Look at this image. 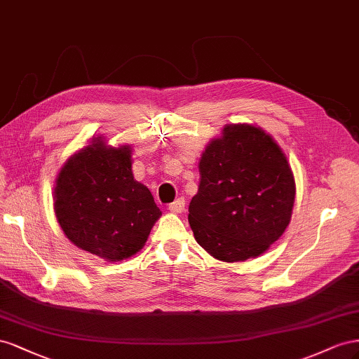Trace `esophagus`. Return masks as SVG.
Wrapping results in <instances>:
<instances>
[{
    "label": "esophagus",
    "instance_id": "obj_1",
    "mask_svg": "<svg viewBox=\"0 0 359 359\" xmlns=\"http://www.w3.org/2000/svg\"><path fill=\"white\" fill-rule=\"evenodd\" d=\"M168 209H170L171 212H174V213L183 212V210H185V200H183V198L174 200V201L170 204V206H168Z\"/></svg>",
    "mask_w": 359,
    "mask_h": 359
}]
</instances>
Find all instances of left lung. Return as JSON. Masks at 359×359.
I'll use <instances>...</instances> for the list:
<instances>
[{
  "mask_svg": "<svg viewBox=\"0 0 359 359\" xmlns=\"http://www.w3.org/2000/svg\"><path fill=\"white\" fill-rule=\"evenodd\" d=\"M188 221L197 242L224 262L257 257L284 233L294 203L293 172L259 128L225 126L200 161Z\"/></svg>",
  "mask_w": 359,
  "mask_h": 359,
  "instance_id": "obj_1",
  "label": "left lung"
}]
</instances>
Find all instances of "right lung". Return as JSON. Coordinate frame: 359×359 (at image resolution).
<instances>
[{
  "mask_svg": "<svg viewBox=\"0 0 359 359\" xmlns=\"http://www.w3.org/2000/svg\"><path fill=\"white\" fill-rule=\"evenodd\" d=\"M54 200L67 239L109 262L138 252L162 215L147 187L134 179L130 147H107L100 138L61 168Z\"/></svg>",
  "mask_w": 359,
  "mask_h": 359,
  "instance_id": "right-lung-1",
  "label": "right lung"
}]
</instances>
